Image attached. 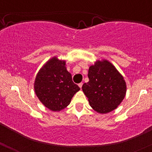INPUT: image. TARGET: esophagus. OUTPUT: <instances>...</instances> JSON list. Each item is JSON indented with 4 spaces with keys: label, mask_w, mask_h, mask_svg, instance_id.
Listing matches in <instances>:
<instances>
[{
    "label": "esophagus",
    "mask_w": 152,
    "mask_h": 152,
    "mask_svg": "<svg viewBox=\"0 0 152 152\" xmlns=\"http://www.w3.org/2000/svg\"><path fill=\"white\" fill-rule=\"evenodd\" d=\"M82 86H83V83H78V86H79L81 88Z\"/></svg>",
    "instance_id": "obj_1"
}]
</instances>
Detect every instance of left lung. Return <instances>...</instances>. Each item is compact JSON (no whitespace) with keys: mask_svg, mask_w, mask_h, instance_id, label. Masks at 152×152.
<instances>
[{"mask_svg":"<svg viewBox=\"0 0 152 152\" xmlns=\"http://www.w3.org/2000/svg\"><path fill=\"white\" fill-rule=\"evenodd\" d=\"M89 81L82 90L90 106L97 112L106 114L113 111L124 99L126 86L123 76L111 63L98 61L88 69Z\"/></svg>","mask_w":152,"mask_h":152,"instance_id":"obj_1","label":"left lung"}]
</instances>
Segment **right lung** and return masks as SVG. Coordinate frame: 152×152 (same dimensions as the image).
<instances>
[{
  "instance_id": "obj_1",
  "label": "right lung",
  "mask_w": 152,
  "mask_h": 152,
  "mask_svg": "<svg viewBox=\"0 0 152 152\" xmlns=\"http://www.w3.org/2000/svg\"><path fill=\"white\" fill-rule=\"evenodd\" d=\"M65 66V61L54 57L41 68L35 80L36 96L43 105L53 111L66 108L80 90Z\"/></svg>"
}]
</instances>
